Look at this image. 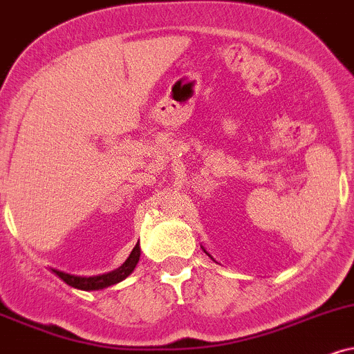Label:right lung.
I'll return each mask as SVG.
<instances>
[{"label":"right lung","mask_w":354,"mask_h":354,"mask_svg":"<svg viewBox=\"0 0 354 354\" xmlns=\"http://www.w3.org/2000/svg\"><path fill=\"white\" fill-rule=\"evenodd\" d=\"M138 261H140V245L136 244L133 247V250L130 252L129 259H127V261L123 262L118 269L107 272V274L93 275V277H79V275L66 274V272L55 270V269H53V272L57 277H61V279L67 285H71V287H74V288H79V290H85V292L100 290V288H107V287H110V285H115V283L122 282V280H125L127 277H129L131 272L135 270Z\"/></svg>","instance_id":"obj_1"}]
</instances>
